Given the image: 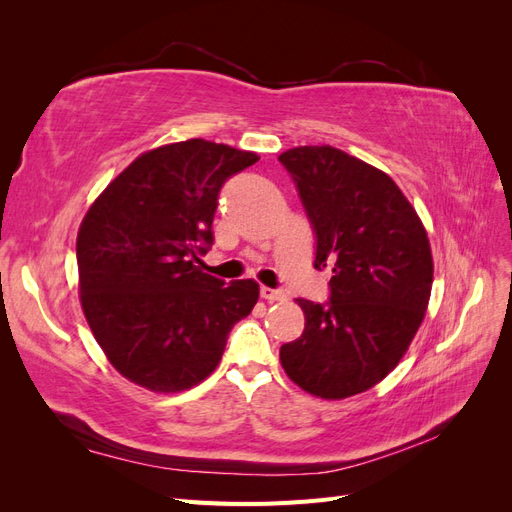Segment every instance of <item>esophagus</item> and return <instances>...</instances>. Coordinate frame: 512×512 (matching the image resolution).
<instances>
[{"label": "esophagus", "instance_id": "obj_1", "mask_svg": "<svg viewBox=\"0 0 512 512\" xmlns=\"http://www.w3.org/2000/svg\"><path fill=\"white\" fill-rule=\"evenodd\" d=\"M260 297L265 301H284V290L282 288H269V286H262L260 288Z\"/></svg>", "mask_w": 512, "mask_h": 512}]
</instances>
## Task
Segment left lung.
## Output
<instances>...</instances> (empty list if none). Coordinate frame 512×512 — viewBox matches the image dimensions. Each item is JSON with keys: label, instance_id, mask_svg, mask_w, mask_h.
<instances>
[{"label": "left lung", "instance_id": "left-lung-1", "mask_svg": "<svg viewBox=\"0 0 512 512\" xmlns=\"http://www.w3.org/2000/svg\"><path fill=\"white\" fill-rule=\"evenodd\" d=\"M331 267L329 299H297L299 339L280 348L288 378L322 399L363 393L395 369L425 318L433 262L427 232L395 181L331 145L280 156Z\"/></svg>", "mask_w": 512, "mask_h": 512}]
</instances>
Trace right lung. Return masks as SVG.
I'll return each mask as SVG.
<instances>
[{"label":"right lung","instance_id":"add662e5","mask_svg":"<svg viewBox=\"0 0 512 512\" xmlns=\"http://www.w3.org/2000/svg\"><path fill=\"white\" fill-rule=\"evenodd\" d=\"M258 162L192 138L136 158L108 183L76 239L81 303L108 361L134 384L177 393L218 367L228 333L258 301L254 280L198 267L224 183Z\"/></svg>","mask_w":512,"mask_h":512}]
</instances>
